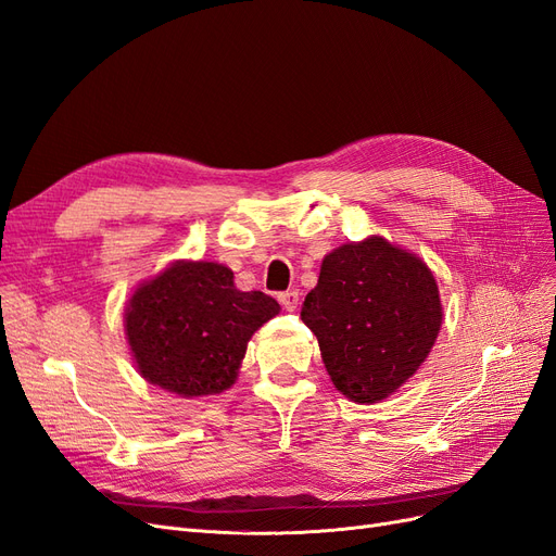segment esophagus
Segmentation results:
<instances>
[{
    "mask_svg": "<svg viewBox=\"0 0 556 556\" xmlns=\"http://www.w3.org/2000/svg\"><path fill=\"white\" fill-rule=\"evenodd\" d=\"M277 300L286 312H295L298 304H300V293L298 291H283V293L277 295Z\"/></svg>",
    "mask_w": 556,
    "mask_h": 556,
    "instance_id": "34e87169",
    "label": "esophagus"
}]
</instances>
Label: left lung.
<instances>
[{
  "instance_id": "obj_1",
  "label": "left lung",
  "mask_w": 556,
  "mask_h": 556,
  "mask_svg": "<svg viewBox=\"0 0 556 556\" xmlns=\"http://www.w3.org/2000/svg\"><path fill=\"white\" fill-rule=\"evenodd\" d=\"M302 320L316 334L339 392L355 403H378L428 357L442 304L426 263L376 236L325 256Z\"/></svg>"
}]
</instances>
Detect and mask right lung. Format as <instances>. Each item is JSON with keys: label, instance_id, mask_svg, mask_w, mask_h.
I'll return each mask as SVG.
<instances>
[{"label": "right lung", "instance_id": "obj_1", "mask_svg": "<svg viewBox=\"0 0 556 556\" xmlns=\"http://www.w3.org/2000/svg\"><path fill=\"white\" fill-rule=\"evenodd\" d=\"M277 314L275 298L238 291L229 267L174 263L137 289L126 334L143 378L194 399L236 382L247 341Z\"/></svg>", "mask_w": 556, "mask_h": 556}]
</instances>
